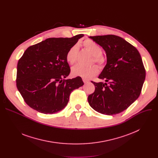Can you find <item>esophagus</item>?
<instances>
[{
  "mask_svg": "<svg viewBox=\"0 0 158 158\" xmlns=\"http://www.w3.org/2000/svg\"><path fill=\"white\" fill-rule=\"evenodd\" d=\"M82 81L84 83H87V82H89V80H88L87 79H85V78H82Z\"/></svg>",
  "mask_w": 158,
  "mask_h": 158,
  "instance_id": "obj_1",
  "label": "esophagus"
}]
</instances>
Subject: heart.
<instances>
[{"instance_id": "obj_1", "label": "heart", "mask_w": 158, "mask_h": 158, "mask_svg": "<svg viewBox=\"0 0 158 158\" xmlns=\"http://www.w3.org/2000/svg\"><path fill=\"white\" fill-rule=\"evenodd\" d=\"M84 48L93 56V61L99 65H102L105 62V58L102 56V49L100 45L91 39H85L82 42ZM79 48L77 44L71 47L66 53V60L69 64H73L77 60ZM99 69L96 65L85 67L77 65L73 67L71 74L75 77H81L85 79L91 78L98 74Z\"/></svg>"}]
</instances>
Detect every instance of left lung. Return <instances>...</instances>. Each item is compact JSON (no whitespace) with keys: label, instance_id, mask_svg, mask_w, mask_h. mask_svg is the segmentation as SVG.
<instances>
[{"label":"left lung","instance_id":"left-lung-1","mask_svg":"<svg viewBox=\"0 0 158 158\" xmlns=\"http://www.w3.org/2000/svg\"><path fill=\"white\" fill-rule=\"evenodd\" d=\"M104 49L107 64L99 76L102 82L91 81L94 93L88 102L96 111L106 115L120 113L139 96L146 77V70L137 49L115 35L90 36Z\"/></svg>","mask_w":158,"mask_h":158}]
</instances>
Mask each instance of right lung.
<instances>
[{
	"label": "right lung",
	"instance_id": "obj_1",
	"mask_svg": "<svg viewBox=\"0 0 158 158\" xmlns=\"http://www.w3.org/2000/svg\"><path fill=\"white\" fill-rule=\"evenodd\" d=\"M83 36L49 38L26 50L17 63L16 85L31 108L56 113L67 106L73 90L84 85L81 77L65 79L71 72L66 53Z\"/></svg>",
	"mask_w": 158,
	"mask_h": 158
}]
</instances>
